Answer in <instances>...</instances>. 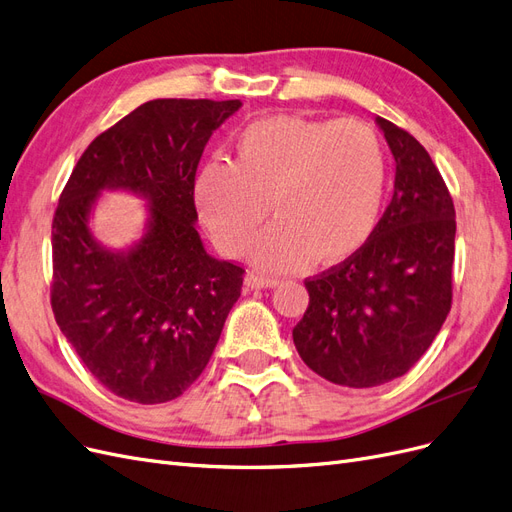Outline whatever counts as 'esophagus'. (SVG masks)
I'll list each match as a JSON object with an SVG mask.
<instances>
[{"label":"esophagus","mask_w":512,"mask_h":512,"mask_svg":"<svg viewBox=\"0 0 512 512\" xmlns=\"http://www.w3.org/2000/svg\"><path fill=\"white\" fill-rule=\"evenodd\" d=\"M280 283L278 278L274 276H266V274H257V272H249L244 278V285L249 289H263V287H276Z\"/></svg>","instance_id":"obj_1"}]
</instances>
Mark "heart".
Segmentation results:
<instances>
[{
    "mask_svg": "<svg viewBox=\"0 0 512 512\" xmlns=\"http://www.w3.org/2000/svg\"><path fill=\"white\" fill-rule=\"evenodd\" d=\"M385 185V146L366 121L274 114L240 131L236 161L208 159L193 195L227 255L240 253L272 210L276 221L251 253L266 268L300 270L317 255L325 263L355 255L378 225Z\"/></svg>",
    "mask_w": 512,
    "mask_h": 512,
    "instance_id": "heart-1",
    "label": "heart"
}]
</instances>
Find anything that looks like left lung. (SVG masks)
<instances>
[{
  "label": "left lung",
  "instance_id": "8db88e82",
  "mask_svg": "<svg viewBox=\"0 0 512 512\" xmlns=\"http://www.w3.org/2000/svg\"><path fill=\"white\" fill-rule=\"evenodd\" d=\"M376 121L395 159L391 202L355 255L304 280L310 302L293 327L304 364L355 389L406 374L453 302V197L415 136Z\"/></svg>",
  "mask_w": 512,
  "mask_h": 512
}]
</instances>
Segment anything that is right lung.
I'll return each mask as SVG.
<instances>
[{"mask_svg": "<svg viewBox=\"0 0 512 512\" xmlns=\"http://www.w3.org/2000/svg\"><path fill=\"white\" fill-rule=\"evenodd\" d=\"M240 100H153L97 136L53 217L51 306L63 336L108 391L138 404L183 395L206 368L244 268L204 251L193 185L212 131ZM102 188L149 197L147 236L127 254L102 250L88 210Z\"/></svg>", "mask_w": 512, "mask_h": 512, "instance_id": "obj_1", "label": "right lung"}]
</instances>
